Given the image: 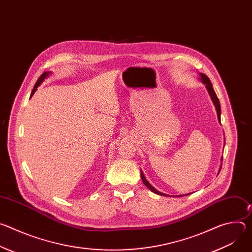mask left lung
Instances as JSON below:
<instances>
[{
    "label": "left lung",
    "instance_id": "1",
    "mask_svg": "<svg viewBox=\"0 0 252 252\" xmlns=\"http://www.w3.org/2000/svg\"><path fill=\"white\" fill-rule=\"evenodd\" d=\"M200 78H201L202 83L205 85V87H206V89H207V91H208V94H209V95H210V97H211V99H212V101H213V103H214V105H215V109H217V113H218V118H219V121L220 122V113H221V111H220V103L219 97L217 96V94H215V92H214V90H213V88H212V85H211L209 79L207 78V76H205L204 74H200ZM140 176H141L142 183L145 184V186H146L149 189H151L153 192H155V193H157V194L165 195L164 193H162V192L157 190L153 186H151V184L146 179L145 175H143L142 171H140ZM186 195H188V194H186Z\"/></svg>",
    "mask_w": 252,
    "mask_h": 252
}]
</instances>
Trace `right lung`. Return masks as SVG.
I'll return each mask as SVG.
<instances>
[{
    "mask_svg": "<svg viewBox=\"0 0 252 252\" xmlns=\"http://www.w3.org/2000/svg\"><path fill=\"white\" fill-rule=\"evenodd\" d=\"M49 74H50L49 71H48V73H47V71H46V73H44V74H43V75H42V76L39 78V80L37 81V83H35V84H34V86H33V89H32V93H31V96H30V97H32V94H34V92L37 91V88H38V87H39V86L42 84V82H43V81H44V80H45V79H46V78L49 76Z\"/></svg>",
    "mask_w": 252,
    "mask_h": 252,
    "instance_id": "add662e5",
    "label": "right lung"
}]
</instances>
